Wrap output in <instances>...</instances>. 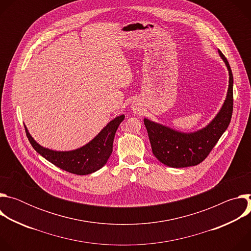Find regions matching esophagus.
I'll use <instances>...</instances> for the list:
<instances>
[{
    "label": "esophagus",
    "instance_id": "obj_1",
    "mask_svg": "<svg viewBox=\"0 0 251 251\" xmlns=\"http://www.w3.org/2000/svg\"><path fill=\"white\" fill-rule=\"evenodd\" d=\"M131 108H132V110H133L134 113H136V114H140V113H141V108H140L138 104L133 103L132 106H131Z\"/></svg>",
    "mask_w": 251,
    "mask_h": 251
}]
</instances>
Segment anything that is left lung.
Here are the masks:
<instances>
[{
	"label": "left lung",
	"instance_id": "left-lung-1",
	"mask_svg": "<svg viewBox=\"0 0 251 251\" xmlns=\"http://www.w3.org/2000/svg\"><path fill=\"white\" fill-rule=\"evenodd\" d=\"M228 70V89L221 110L205 127L195 132H181L144 118L154 156L172 168H186L201 163L227 129L233 107V76L226 56L219 50Z\"/></svg>",
	"mask_w": 251,
	"mask_h": 251
}]
</instances>
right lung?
I'll return each mask as SVG.
<instances>
[{
  "mask_svg": "<svg viewBox=\"0 0 251 251\" xmlns=\"http://www.w3.org/2000/svg\"><path fill=\"white\" fill-rule=\"evenodd\" d=\"M125 115L111 120L90 142L71 151H55L45 148L35 141L25 125L27 139L32 148L54 166L75 175H89L101 169L108 161L112 150L115 133Z\"/></svg>",
  "mask_w": 251,
  "mask_h": 251,
  "instance_id": "add662e5",
  "label": "right lung"
}]
</instances>
